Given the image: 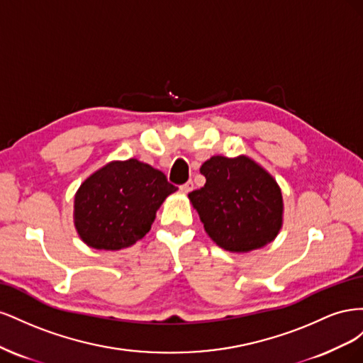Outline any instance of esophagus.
<instances>
[{
    "mask_svg": "<svg viewBox=\"0 0 363 363\" xmlns=\"http://www.w3.org/2000/svg\"><path fill=\"white\" fill-rule=\"evenodd\" d=\"M180 189H182V192H184V194H189V192L194 191V183H192V182L184 183L183 186H180Z\"/></svg>",
    "mask_w": 363,
    "mask_h": 363,
    "instance_id": "1",
    "label": "esophagus"
}]
</instances>
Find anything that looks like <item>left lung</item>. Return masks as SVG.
<instances>
[{"label": "left lung", "mask_w": 363, "mask_h": 363, "mask_svg": "<svg viewBox=\"0 0 363 363\" xmlns=\"http://www.w3.org/2000/svg\"><path fill=\"white\" fill-rule=\"evenodd\" d=\"M200 172L206 184L188 196L216 245L250 252L277 238L283 225V196L265 168L244 155L213 156Z\"/></svg>", "instance_id": "8db88e82"}]
</instances>
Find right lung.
<instances>
[{
  "label": "right lung",
  "instance_id": "add662e5",
  "mask_svg": "<svg viewBox=\"0 0 363 363\" xmlns=\"http://www.w3.org/2000/svg\"><path fill=\"white\" fill-rule=\"evenodd\" d=\"M164 174L138 159L113 160L91 174L74 196V225L95 250L118 251L144 238L167 196Z\"/></svg>",
  "mask_w": 363,
  "mask_h": 363
}]
</instances>
